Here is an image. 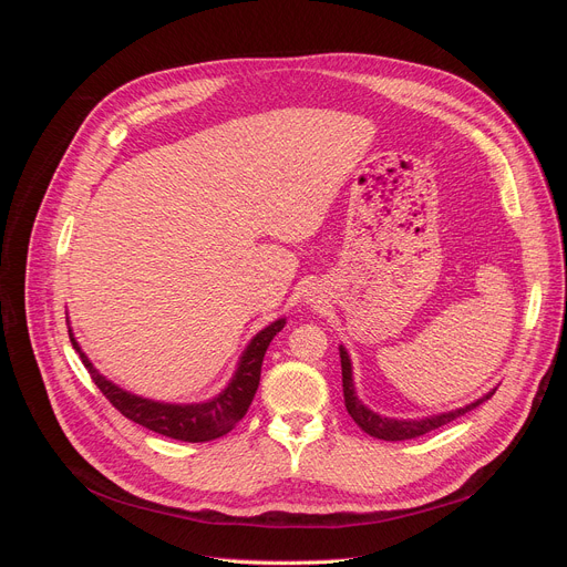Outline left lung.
Masks as SVG:
<instances>
[{
	"instance_id": "left-lung-1",
	"label": "left lung",
	"mask_w": 567,
	"mask_h": 567,
	"mask_svg": "<svg viewBox=\"0 0 567 567\" xmlns=\"http://www.w3.org/2000/svg\"><path fill=\"white\" fill-rule=\"evenodd\" d=\"M340 363H342V391H344V404L351 419L355 421L363 432H368L374 439H383V441H406V439H415V436H423L432 430H439L441 425H449L451 421L460 419L466 411L475 409L478 404H483L485 400H489L494 395L487 393L483 400L473 402L464 409L451 411V413H439L432 415V419H423V421H393V419H383V415L370 411L359 398H355V389H353V379H351V361H349V353L344 351V347H340Z\"/></svg>"
}]
</instances>
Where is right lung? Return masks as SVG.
Segmentation results:
<instances>
[{
  "label": "right lung",
  "instance_id": "1",
  "mask_svg": "<svg viewBox=\"0 0 567 567\" xmlns=\"http://www.w3.org/2000/svg\"><path fill=\"white\" fill-rule=\"evenodd\" d=\"M282 326H285V319H278L271 326H266L264 331H259L248 344V349L244 351L241 361H238V370L231 377L227 389L218 398L202 404H165V402H154V400L131 395L96 372V368L89 363L80 344L75 342L71 329H69V338L73 349L80 353L84 368L89 370V377L94 379L99 391L110 400V404L118 413L126 415L128 421L152 432H158L163 436H169L176 441H188V443H202V441H214L231 432L236 423L244 419L257 393L264 353L268 344H271V340L282 331Z\"/></svg>",
  "mask_w": 567,
  "mask_h": 567
}]
</instances>
